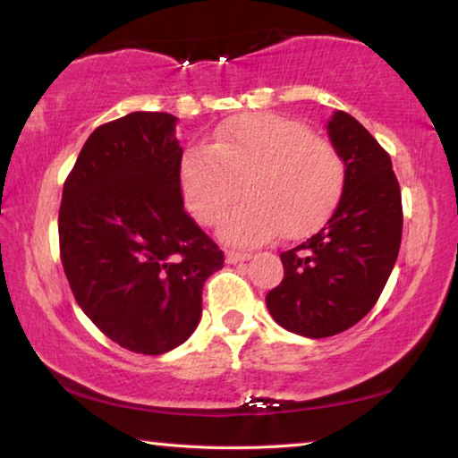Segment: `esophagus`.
<instances>
[{
	"label": "esophagus",
	"instance_id": "1",
	"mask_svg": "<svg viewBox=\"0 0 458 458\" xmlns=\"http://www.w3.org/2000/svg\"><path fill=\"white\" fill-rule=\"evenodd\" d=\"M252 254L250 252H236V250H230L226 254V262H230V265H236V262H244L250 259Z\"/></svg>",
	"mask_w": 458,
	"mask_h": 458
}]
</instances>
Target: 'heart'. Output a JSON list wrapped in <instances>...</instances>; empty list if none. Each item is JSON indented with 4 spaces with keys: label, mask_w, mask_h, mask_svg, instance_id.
<instances>
[{
    "label": "heart",
    "mask_w": 458,
    "mask_h": 458,
    "mask_svg": "<svg viewBox=\"0 0 458 458\" xmlns=\"http://www.w3.org/2000/svg\"><path fill=\"white\" fill-rule=\"evenodd\" d=\"M244 201L222 226L230 244L252 246L278 236L299 238L327 220L345 185L335 147L303 123L273 113L236 114L216 129L208 147H191L180 164L188 210L218 226L240 196Z\"/></svg>",
    "instance_id": "1"
}]
</instances>
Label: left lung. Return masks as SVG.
<instances>
[{
    "instance_id": "1",
    "label": "left lung",
    "mask_w": 458,
    "mask_h": 458,
    "mask_svg": "<svg viewBox=\"0 0 458 458\" xmlns=\"http://www.w3.org/2000/svg\"><path fill=\"white\" fill-rule=\"evenodd\" d=\"M329 139L345 185L327 224L281 252L284 276L267 294L273 319L303 337H331L363 319L382 294L402 242V196L392 159L352 114L335 111Z\"/></svg>"
}]
</instances>
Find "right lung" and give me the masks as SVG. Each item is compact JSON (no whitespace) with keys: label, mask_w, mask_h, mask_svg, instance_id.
I'll use <instances>...</instances> for the list:
<instances>
[{"label":"right lung","mask_w":458,"mask_h":458,"mask_svg":"<svg viewBox=\"0 0 458 458\" xmlns=\"http://www.w3.org/2000/svg\"><path fill=\"white\" fill-rule=\"evenodd\" d=\"M177 117L137 111L92 131L58 212L60 259L76 303L114 344L159 355L201 315L224 252L185 212Z\"/></svg>","instance_id":"right-lung-1"}]
</instances>
